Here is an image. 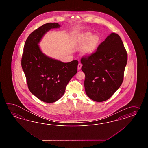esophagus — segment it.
<instances>
[{
    "mask_svg": "<svg viewBox=\"0 0 148 148\" xmlns=\"http://www.w3.org/2000/svg\"><path fill=\"white\" fill-rule=\"evenodd\" d=\"M82 67V64L80 63H79L78 65V69L80 70Z\"/></svg>",
    "mask_w": 148,
    "mask_h": 148,
    "instance_id": "esophagus-1",
    "label": "esophagus"
}]
</instances>
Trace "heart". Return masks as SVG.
<instances>
[{"label":"heart","mask_w":148,"mask_h":148,"mask_svg":"<svg viewBox=\"0 0 148 148\" xmlns=\"http://www.w3.org/2000/svg\"><path fill=\"white\" fill-rule=\"evenodd\" d=\"M75 42L79 46H82L87 42L83 47L82 53L86 56H89L97 49L100 43V38L97 35L92 36V34L90 32H86L78 35Z\"/></svg>","instance_id":"obj_1"}]
</instances>
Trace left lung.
<instances>
[{
  "label": "left lung",
  "mask_w": 148,
  "mask_h": 148,
  "mask_svg": "<svg viewBox=\"0 0 148 148\" xmlns=\"http://www.w3.org/2000/svg\"><path fill=\"white\" fill-rule=\"evenodd\" d=\"M85 73L86 94L92 100L102 102L108 99L123 82L127 53L120 36L112 33L97 49L82 58Z\"/></svg>",
  "instance_id": "8db88e82"
}]
</instances>
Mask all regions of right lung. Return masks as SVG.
<instances>
[{
  "mask_svg": "<svg viewBox=\"0 0 148 148\" xmlns=\"http://www.w3.org/2000/svg\"><path fill=\"white\" fill-rule=\"evenodd\" d=\"M60 26L57 23H49L32 32L25 42L21 61L29 91L47 103L63 96L66 85L77 73V60L63 63L53 59L43 53L38 45L48 31Z\"/></svg>",
  "mask_w": 148,
  "mask_h": 148,
  "instance_id": "obj_1",
  "label": "right lung"
}]
</instances>
